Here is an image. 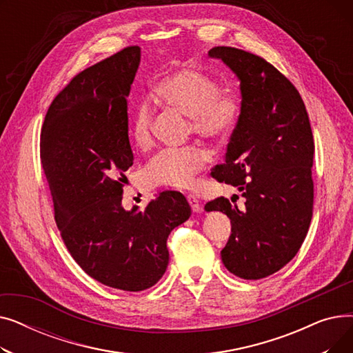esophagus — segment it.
<instances>
[{
  "instance_id": "34e87169",
  "label": "esophagus",
  "mask_w": 353,
  "mask_h": 353,
  "mask_svg": "<svg viewBox=\"0 0 353 353\" xmlns=\"http://www.w3.org/2000/svg\"><path fill=\"white\" fill-rule=\"evenodd\" d=\"M188 201H189V205L192 206V210H193V212L199 213V212L203 210V205L199 201V199H197L196 196L189 194V196H188Z\"/></svg>"
}]
</instances>
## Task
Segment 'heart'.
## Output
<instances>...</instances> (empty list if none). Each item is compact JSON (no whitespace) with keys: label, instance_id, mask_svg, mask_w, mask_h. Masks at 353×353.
I'll list each match as a JSON object with an SVG mask.
<instances>
[{"label":"heart","instance_id":"1","mask_svg":"<svg viewBox=\"0 0 353 353\" xmlns=\"http://www.w3.org/2000/svg\"><path fill=\"white\" fill-rule=\"evenodd\" d=\"M156 92L165 104L190 117V133L208 140L229 139L242 116V100L236 92L220 90L209 74L192 67L165 72ZM130 136L141 150L153 145L154 107L148 100H141L130 117ZM210 160V152L199 144L163 148L145 164L143 180L152 188L186 189Z\"/></svg>","mask_w":353,"mask_h":353}]
</instances>
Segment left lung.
I'll return each instance as SVG.
<instances>
[{
	"label": "left lung",
	"mask_w": 353,
	"mask_h": 353,
	"mask_svg": "<svg viewBox=\"0 0 353 353\" xmlns=\"http://www.w3.org/2000/svg\"><path fill=\"white\" fill-rule=\"evenodd\" d=\"M240 79L242 116L232 133L225 163L212 176L239 188L245 209L220 196L208 212H225L232 234L221 250L226 269L256 281L288 265L299 252L313 213L314 143L299 91L261 55L213 47ZM233 201V200H232Z\"/></svg>",
	"instance_id": "left-lung-1"
}]
</instances>
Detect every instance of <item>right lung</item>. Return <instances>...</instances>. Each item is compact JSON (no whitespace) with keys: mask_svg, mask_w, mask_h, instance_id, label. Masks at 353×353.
<instances>
[{"mask_svg":"<svg viewBox=\"0 0 353 353\" xmlns=\"http://www.w3.org/2000/svg\"><path fill=\"white\" fill-rule=\"evenodd\" d=\"M140 64L130 46L74 76L52 100L41 128L40 160L63 242L97 282L127 292L156 285L169 263L167 237L192 209L164 190L144 212L121 206L133 165L127 96Z\"/></svg>","mask_w":353,"mask_h":353,"instance_id":"add662e5","label":"right lung"}]
</instances>
